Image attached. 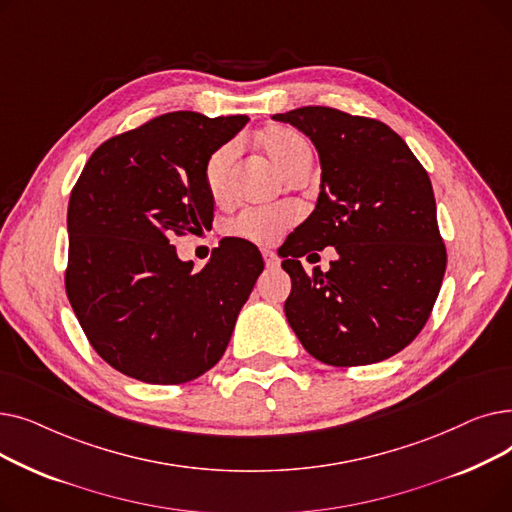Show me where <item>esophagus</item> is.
I'll return each instance as SVG.
<instances>
[{
  "label": "esophagus",
  "instance_id": "obj_1",
  "mask_svg": "<svg viewBox=\"0 0 512 512\" xmlns=\"http://www.w3.org/2000/svg\"><path fill=\"white\" fill-rule=\"evenodd\" d=\"M261 255H263V261H265V267H270V270H276V267L280 265V259H278V255L274 251H267L265 249Z\"/></svg>",
  "mask_w": 512,
  "mask_h": 512
}]
</instances>
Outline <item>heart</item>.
<instances>
[{
  "label": "heart",
  "instance_id": "heart-1",
  "mask_svg": "<svg viewBox=\"0 0 512 512\" xmlns=\"http://www.w3.org/2000/svg\"><path fill=\"white\" fill-rule=\"evenodd\" d=\"M259 143L265 155L272 159V164L278 168L282 176L290 168L301 164V161H311L309 145L299 137L297 132H292L288 128H280V126L267 128L261 134ZM234 155H236V147L234 143H228V145H222L220 149H215L207 159L205 184H207V191L215 199L222 197L224 193L226 174ZM292 222H294V211L284 205L245 209L230 222L228 232L236 238L255 242V245H272V242H276Z\"/></svg>",
  "mask_w": 512,
  "mask_h": 512
}]
</instances>
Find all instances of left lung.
Returning <instances> with one entry per match:
<instances>
[{
    "label": "left lung",
    "instance_id": "8db88e82",
    "mask_svg": "<svg viewBox=\"0 0 512 512\" xmlns=\"http://www.w3.org/2000/svg\"><path fill=\"white\" fill-rule=\"evenodd\" d=\"M272 118L309 137L321 166L315 209L284 242L288 324L321 363H380L415 340L442 286L446 249L432 182L378 120L319 105ZM326 246L339 259L326 275L307 277L298 257Z\"/></svg>",
    "mask_w": 512,
    "mask_h": 512
}]
</instances>
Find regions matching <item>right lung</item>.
<instances>
[{
  "label": "right lung",
  "mask_w": 512,
  "mask_h": 512,
  "mask_svg": "<svg viewBox=\"0 0 512 512\" xmlns=\"http://www.w3.org/2000/svg\"><path fill=\"white\" fill-rule=\"evenodd\" d=\"M247 116H159L105 141L68 203L66 292L99 357L147 384L191 382L218 363L263 272L257 247L224 238L201 272L172 240L213 220L209 155Z\"/></svg>",
  "instance_id": "1"
}]
</instances>
